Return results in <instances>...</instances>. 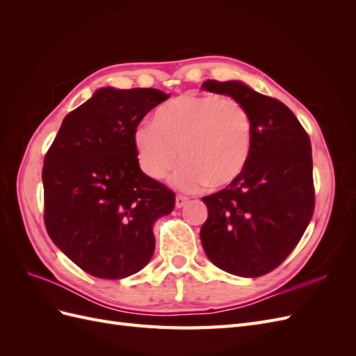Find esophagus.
Returning <instances> with one entry per match:
<instances>
[{"label":"esophagus","instance_id":"1","mask_svg":"<svg viewBox=\"0 0 356 356\" xmlns=\"http://www.w3.org/2000/svg\"><path fill=\"white\" fill-rule=\"evenodd\" d=\"M187 202H188L187 197H184V196H177V197H175V207L179 209V208H182V207H186Z\"/></svg>","mask_w":356,"mask_h":356}]
</instances>
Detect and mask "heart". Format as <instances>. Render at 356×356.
Segmentation results:
<instances>
[{"label": "heart", "mask_w": 356, "mask_h": 356, "mask_svg": "<svg viewBox=\"0 0 356 356\" xmlns=\"http://www.w3.org/2000/svg\"><path fill=\"white\" fill-rule=\"evenodd\" d=\"M252 118L245 105L215 93H184L161 105L154 123L134 129V147L144 174L153 179L172 175L181 190L207 184L222 188L238 179L252 152Z\"/></svg>", "instance_id": "b5f03b06"}]
</instances>
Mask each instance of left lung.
Instances as JSON below:
<instances>
[{"label": "left lung", "mask_w": 356, "mask_h": 356, "mask_svg": "<svg viewBox=\"0 0 356 356\" xmlns=\"http://www.w3.org/2000/svg\"><path fill=\"white\" fill-rule=\"evenodd\" d=\"M202 88L239 101L252 118V152L243 174L202 197L208 220L200 241L221 270L257 277L293 252L315 208L310 139L281 101L242 81L207 80Z\"/></svg>", "instance_id": "8db88e82"}]
</instances>
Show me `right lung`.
Instances as JSON below:
<instances>
[{
    "label": "right lung",
    "mask_w": 356,
    "mask_h": 356,
    "mask_svg": "<svg viewBox=\"0 0 356 356\" xmlns=\"http://www.w3.org/2000/svg\"><path fill=\"white\" fill-rule=\"evenodd\" d=\"M169 98L157 89H98L63 118L44 157L46 229L86 273L123 279L152 260L156 220L175 195L139 168L134 129Z\"/></svg>",
    "instance_id": "right-lung-1"
}]
</instances>
